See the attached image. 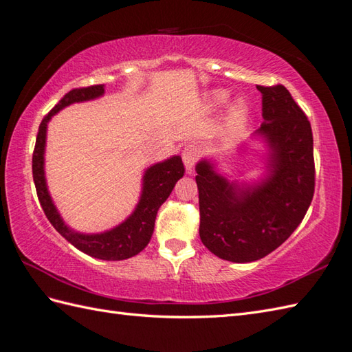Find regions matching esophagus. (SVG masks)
Listing matches in <instances>:
<instances>
[{"label":"esophagus","instance_id":"esophagus-1","mask_svg":"<svg viewBox=\"0 0 352 352\" xmlns=\"http://www.w3.org/2000/svg\"><path fill=\"white\" fill-rule=\"evenodd\" d=\"M199 155H200V151H199L197 146L188 144L185 147L184 152H182V160H184L186 170L191 171V168L194 167V164H196L197 160H199Z\"/></svg>","mask_w":352,"mask_h":352}]
</instances>
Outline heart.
Listing matches in <instances>:
<instances>
[{"mask_svg":"<svg viewBox=\"0 0 352 352\" xmlns=\"http://www.w3.org/2000/svg\"><path fill=\"white\" fill-rule=\"evenodd\" d=\"M226 100H228V95L226 93H217L214 96V102L217 105H223L226 104ZM247 120V111L245 108L242 105H236L229 114V119H228V128L232 132H238L244 126V123Z\"/></svg>","mask_w":352,"mask_h":352,"instance_id":"1","label":"heart"}]
</instances>
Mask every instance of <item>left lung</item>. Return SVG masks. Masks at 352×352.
Listing matches in <instances>:
<instances>
[{"label":"left lung","mask_w":352,"mask_h":352,"mask_svg":"<svg viewBox=\"0 0 352 352\" xmlns=\"http://www.w3.org/2000/svg\"><path fill=\"white\" fill-rule=\"evenodd\" d=\"M262 93L257 131L271 147V175L256 186L238 188L208 161L196 167L200 239L224 261L262 259L292 235L315 192L314 134L307 116L282 84L256 85Z\"/></svg>","instance_id":"left-lung-1"}]
</instances>
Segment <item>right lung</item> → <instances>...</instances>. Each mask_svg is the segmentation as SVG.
<instances>
[{"instance_id": "right-lung-1", "label": "right lung", "mask_w": 352, "mask_h": 352, "mask_svg": "<svg viewBox=\"0 0 352 352\" xmlns=\"http://www.w3.org/2000/svg\"><path fill=\"white\" fill-rule=\"evenodd\" d=\"M104 93V84L90 85V87L74 89L60 99V102L43 117L38 126L36 146L33 152V179L43 212L50 223L54 226L61 236L66 238L70 244L81 250L82 253L102 261H123L138 254L149 244L155 228V218L158 209L170 196L176 182L185 173L181 156H173L164 162L155 164L146 170L143 181V194L138 205L126 221L117 226L113 230H108L99 235H81L70 230L61 220L51 196L46 188L45 171H43V152L46 140V123L51 117L74 102L95 99Z\"/></svg>"}]
</instances>
